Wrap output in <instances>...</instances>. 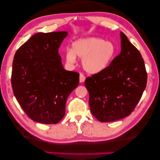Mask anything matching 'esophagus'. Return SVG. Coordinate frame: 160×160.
I'll list each match as a JSON object with an SVG mask.
<instances>
[{"mask_svg": "<svg viewBox=\"0 0 160 160\" xmlns=\"http://www.w3.org/2000/svg\"><path fill=\"white\" fill-rule=\"evenodd\" d=\"M85 80V76L82 73L80 74V82H84Z\"/></svg>", "mask_w": 160, "mask_h": 160, "instance_id": "obj_1", "label": "esophagus"}]
</instances>
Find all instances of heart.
<instances>
[{
	"label": "heart",
	"instance_id": "1",
	"mask_svg": "<svg viewBox=\"0 0 160 160\" xmlns=\"http://www.w3.org/2000/svg\"><path fill=\"white\" fill-rule=\"evenodd\" d=\"M116 49L114 44L98 37L79 39L72 45V50L67 49L66 60L73 64L76 56L81 58L82 64L87 73L96 74L104 70L113 59Z\"/></svg>",
	"mask_w": 160,
	"mask_h": 160
}]
</instances>
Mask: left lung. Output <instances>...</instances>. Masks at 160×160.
<instances>
[{"mask_svg":"<svg viewBox=\"0 0 160 160\" xmlns=\"http://www.w3.org/2000/svg\"><path fill=\"white\" fill-rule=\"evenodd\" d=\"M121 52L109 66L86 78L91 111L102 122L128 116L147 87V72L138 49L120 33Z\"/></svg>","mask_w":160,"mask_h":160,"instance_id":"1","label":"left lung"}]
</instances>
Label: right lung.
I'll use <instances>...</instances> for the list:
<instances>
[{"instance_id":"add662e5","label":"right lung","mask_w":160,"mask_h":160,"mask_svg":"<svg viewBox=\"0 0 160 160\" xmlns=\"http://www.w3.org/2000/svg\"><path fill=\"white\" fill-rule=\"evenodd\" d=\"M67 32L37 33L16 51L12 71L13 94L33 121L52 124L65 114L67 98L79 73L64 69L58 49Z\"/></svg>"}]
</instances>
